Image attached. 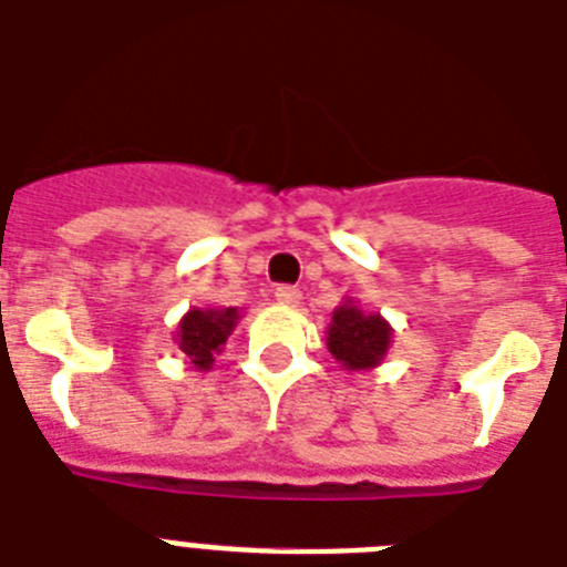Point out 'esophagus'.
<instances>
[{"mask_svg": "<svg viewBox=\"0 0 567 567\" xmlns=\"http://www.w3.org/2000/svg\"><path fill=\"white\" fill-rule=\"evenodd\" d=\"M275 301L284 303V307H298V303H301V289L289 287V284H280V287L275 289Z\"/></svg>", "mask_w": 567, "mask_h": 567, "instance_id": "obj_1", "label": "esophagus"}]
</instances>
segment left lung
<instances>
[{"label":"left lung","instance_id":"1","mask_svg":"<svg viewBox=\"0 0 567 567\" xmlns=\"http://www.w3.org/2000/svg\"><path fill=\"white\" fill-rule=\"evenodd\" d=\"M391 324L379 312H364L357 301L336 307L327 327V348L344 371H371L388 353Z\"/></svg>","mask_w":567,"mask_h":567}]
</instances>
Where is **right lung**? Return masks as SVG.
<instances>
[{"instance_id":"1","label":"right lung","mask_w":567,"mask_h":567,"mask_svg":"<svg viewBox=\"0 0 567 567\" xmlns=\"http://www.w3.org/2000/svg\"><path fill=\"white\" fill-rule=\"evenodd\" d=\"M237 307H219V310H188L176 330V344L190 359L196 371H208L219 350L237 327Z\"/></svg>"}]
</instances>
